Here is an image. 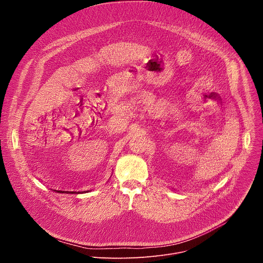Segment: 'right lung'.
Returning <instances> with one entry per match:
<instances>
[{"label":"right lung","instance_id":"1","mask_svg":"<svg viewBox=\"0 0 263 263\" xmlns=\"http://www.w3.org/2000/svg\"><path fill=\"white\" fill-rule=\"evenodd\" d=\"M51 191H53L55 193H59V194H84V193L91 192V190L90 191H84V192H73V191L67 192V191H58V190H51Z\"/></svg>","mask_w":263,"mask_h":263}]
</instances>
